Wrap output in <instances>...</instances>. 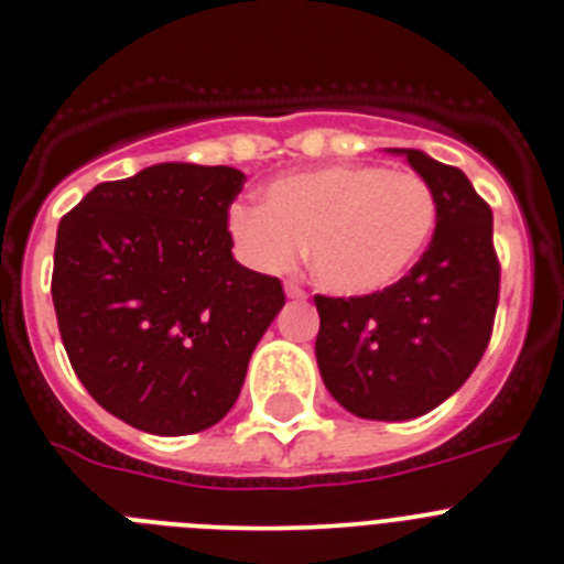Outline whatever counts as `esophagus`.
Wrapping results in <instances>:
<instances>
[{
  "label": "esophagus",
  "instance_id": "obj_1",
  "mask_svg": "<svg viewBox=\"0 0 564 564\" xmlns=\"http://www.w3.org/2000/svg\"><path fill=\"white\" fill-rule=\"evenodd\" d=\"M283 292H286L289 300H305L303 286H300V283H294V281H289L286 286H283Z\"/></svg>",
  "mask_w": 564,
  "mask_h": 564
}]
</instances>
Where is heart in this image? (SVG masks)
Segmentation results:
<instances>
[{"label":"heart","mask_w":564,"mask_h":564,"mask_svg":"<svg viewBox=\"0 0 564 564\" xmlns=\"http://www.w3.org/2000/svg\"><path fill=\"white\" fill-rule=\"evenodd\" d=\"M438 204L410 171L327 165L264 187V206L237 204L228 231L248 264L286 272L308 242L314 278L341 297L393 286L433 239Z\"/></svg>","instance_id":"heart-1"}]
</instances>
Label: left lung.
Instances as JSON below:
<instances>
[{
  "mask_svg": "<svg viewBox=\"0 0 564 564\" xmlns=\"http://www.w3.org/2000/svg\"><path fill=\"white\" fill-rule=\"evenodd\" d=\"M404 156L430 184L438 220L430 248L393 286L369 297H316V364L330 397L358 419L430 413L471 377L494 330L499 261L494 212L460 167Z\"/></svg>",
  "mask_w": 564,
  "mask_h": 564,
  "instance_id": "obj_1",
  "label": "left lung"
}]
</instances>
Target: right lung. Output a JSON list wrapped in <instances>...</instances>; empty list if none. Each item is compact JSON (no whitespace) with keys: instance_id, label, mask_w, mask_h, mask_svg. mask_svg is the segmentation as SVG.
<instances>
[{"instance_id":"obj_1","label":"right lung","mask_w":564,"mask_h":564,"mask_svg":"<svg viewBox=\"0 0 564 564\" xmlns=\"http://www.w3.org/2000/svg\"><path fill=\"white\" fill-rule=\"evenodd\" d=\"M237 167L162 162L93 187L59 220L52 300L70 366L115 419L193 435L234 408L286 297L234 259Z\"/></svg>"}]
</instances>
